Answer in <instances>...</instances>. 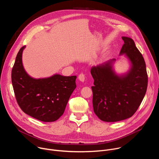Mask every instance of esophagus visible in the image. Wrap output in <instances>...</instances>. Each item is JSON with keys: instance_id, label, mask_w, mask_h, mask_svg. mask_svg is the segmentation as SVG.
<instances>
[{"instance_id": "esophagus-1", "label": "esophagus", "mask_w": 159, "mask_h": 159, "mask_svg": "<svg viewBox=\"0 0 159 159\" xmlns=\"http://www.w3.org/2000/svg\"><path fill=\"white\" fill-rule=\"evenodd\" d=\"M79 79L81 81V82H84L85 79V76L84 74H80L79 75Z\"/></svg>"}]
</instances>
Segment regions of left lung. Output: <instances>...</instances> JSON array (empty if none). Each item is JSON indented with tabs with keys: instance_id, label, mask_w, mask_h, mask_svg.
I'll use <instances>...</instances> for the list:
<instances>
[{
	"instance_id": "1",
	"label": "left lung",
	"mask_w": 159,
	"mask_h": 159,
	"mask_svg": "<svg viewBox=\"0 0 159 159\" xmlns=\"http://www.w3.org/2000/svg\"><path fill=\"white\" fill-rule=\"evenodd\" d=\"M124 44L120 55L125 54L131 62L129 72L118 76L112 70L110 60L90 69L94 82L91 87L95 114L102 121L116 122L131 117L145 95L148 75L144 58L134 41L122 37Z\"/></svg>"
}]
</instances>
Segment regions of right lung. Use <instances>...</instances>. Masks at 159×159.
<instances>
[{"label":"right lung","instance_id":"right-lung-1","mask_svg":"<svg viewBox=\"0 0 159 159\" xmlns=\"http://www.w3.org/2000/svg\"><path fill=\"white\" fill-rule=\"evenodd\" d=\"M25 47L19 50L12 69V84L17 102L29 116L43 122L55 121L63 114L76 88L77 76L56 74L46 79L31 78L22 63V53Z\"/></svg>","mask_w":159,"mask_h":159}]
</instances>
